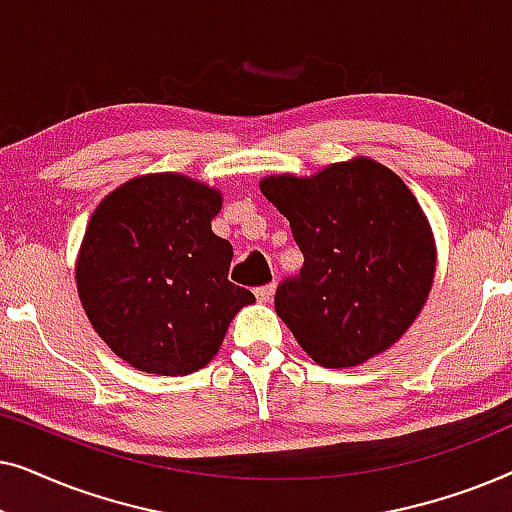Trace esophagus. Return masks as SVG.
Listing matches in <instances>:
<instances>
[{
  "label": "esophagus",
  "mask_w": 512,
  "mask_h": 512,
  "mask_svg": "<svg viewBox=\"0 0 512 512\" xmlns=\"http://www.w3.org/2000/svg\"><path fill=\"white\" fill-rule=\"evenodd\" d=\"M275 289L277 286L275 284H265V286H258L256 289V298L261 300V303H268V300L275 296Z\"/></svg>",
  "instance_id": "obj_1"
}]
</instances>
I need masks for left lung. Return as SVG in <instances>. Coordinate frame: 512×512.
Returning <instances> with one entry per match:
<instances>
[{"mask_svg":"<svg viewBox=\"0 0 512 512\" xmlns=\"http://www.w3.org/2000/svg\"><path fill=\"white\" fill-rule=\"evenodd\" d=\"M261 193L291 223L305 263L277 286L275 310L312 361L361 366L419 317L436 275V242L403 179L373 158L312 177L270 174Z\"/></svg>","mask_w":512,"mask_h":512,"instance_id":"obj_1","label":"left lung"}]
</instances>
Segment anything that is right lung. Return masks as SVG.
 Wrapping results in <instances>:
<instances>
[{
  "label": "right lung",
  "mask_w": 512,
  "mask_h": 512,
  "mask_svg": "<svg viewBox=\"0 0 512 512\" xmlns=\"http://www.w3.org/2000/svg\"><path fill=\"white\" fill-rule=\"evenodd\" d=\"M223 195L179 172L139 174L90 216L76 291L118 359L153 375H188L219 352L254 293L228 282L233 247L212 233Z\"/></svg>",
  "instance_id": "right-lung-1"
}]
</instances>
